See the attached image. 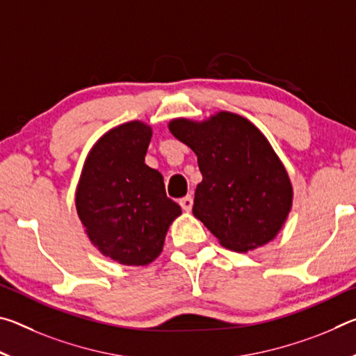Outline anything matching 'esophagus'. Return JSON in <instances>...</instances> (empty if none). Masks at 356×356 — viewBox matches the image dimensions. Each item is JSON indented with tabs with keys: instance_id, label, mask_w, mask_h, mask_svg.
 Here are the masks:
<instances>
[{
	"instance_id": "obj_1",
	"label": "esophagus",
	"mask_w": 356,
	"mask_h": 356,
	"mask_svg": "<svg viewBox=\"0 0 356 356\" xmlns=\"http://www.w3.org/2000/svg\"><path fill=\"white\" fill-rule=\"evenodd\" d=\"M180 206H182V209L185 210V212H190L191 207H193V196L191 195H186L185 197H182V200L179 201Z\"/></svg>"
}]
</instances>
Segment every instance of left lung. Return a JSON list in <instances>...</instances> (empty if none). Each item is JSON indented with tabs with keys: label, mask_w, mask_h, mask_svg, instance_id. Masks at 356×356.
I'll list each match as a JSON object with an SVG mask.
<instances>
[{
	"label": "left lung",
	"mask_w": 356,
	"mask_h": 356,
	"mask_svg": "<svg viewBox=\"0 0 356 356\" xmlns=\"http://www.w3.org/2000/svg\"><path fill=\"white\" fill-rule=\"evenodd\" d=\"M168 129L197 156L202 182L193 215L220 245L248 252L272 242L291 213L293 188L262 131L231 111L204 120L176 118Z\"/></svg>",
	"instance_id": "obj_1"
}]
</instances>
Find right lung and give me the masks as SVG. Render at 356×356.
I'll return each instance as SVG.
<instances>
[{"mask_svg": "<svg viewBox=\"0 0 356 356\" xmlns=\"http://www.w3.org/2000/svg\"><path fill=\"white\" fill-rule=\"evenodd\" d=\"M150 138L152 127L143 120L108 130L88 152L75 190L89 242L122 265L154 262L182 213L166 196L163 176L144 163Z\"/></svg>", "mask_w": 356, "mask_h": 356, "instance_id": "1", "label": "right lung"}]
</instances>
